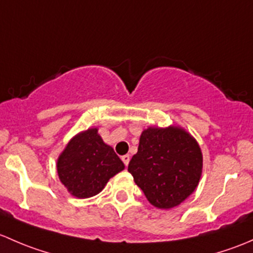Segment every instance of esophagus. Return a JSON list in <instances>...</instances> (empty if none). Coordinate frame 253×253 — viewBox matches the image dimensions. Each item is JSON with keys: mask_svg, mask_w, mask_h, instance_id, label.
<instances>
[{"mask_svg": "<svg viewBox=\"0 0 253 253\" xmlns=\"http://www.w3.org/2000/svg\"><path fill=\"white\" fill-rule=\"evenodd\" d=\"M122 161H123V163L127 167V165H129V161H130V156L129 155H124L122 156Z\"/></svg>", "mask_w": 253, "mask_h": 253, "instance_id": "34e87169", "label": "esophagus"}]
</instances>
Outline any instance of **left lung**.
<instances>
[{
    "mask_svg": "<svg viewBox=\"0 0 253 253\" xmlns=\"http://www.w3.org/2000/svg\"><path fill=\"white\" fill-rule=\"evenodd\" d=\"M127 170L151 205L165 210L175 207L199 185L201 148L181 127H148L140 136Z\"/></svg>",
    "mask_w": 253,
    "mask_h": 253,
    "instance_id": "left-lung-1",
    "label": "left lung"
}]
</instances>
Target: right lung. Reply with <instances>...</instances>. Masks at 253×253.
Segmentation results:
<instances>
[{
  "label": "right lung",
  "instance_id": "add662e5",
  "mask_svg": "<svg viewBox=\"0 0 253 253\" xmlns=\"http://www.w3.org/2000/svg\"><path fill=\"white\" fill-rule=\"evenodd\" d=\"M124 169V163L97 129H88L73 137L57 162L62 184L73 196L87 199L102 191L107 181Z\"/></svg>",
  "mask_w": 253,
  "mask_h": 253
}]
</instances>
